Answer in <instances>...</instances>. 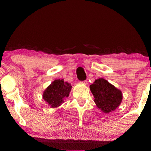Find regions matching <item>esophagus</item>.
I'll list each match as a JSON object with an SVG mask.
<instances>
[{
	"label": "esophagus",
	"mask_w": 151,
	"mask_h": 151,
	"mask_svg": "<svg viewBox=\"0 0 151 151\" xmlns=\"http://www.w3.org/2000/svg\"><path fill=\"white\" fill-rule=\"evenodd\" d=\"M80 84H84V85H86L87 84V81H80Z\"/></svg>",
	"instance_id": "esophagus-1"
}]
</instances>
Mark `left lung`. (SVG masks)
Masks as SVG:
<instances>
[{
    "label": "left lung",
    "mask_w": 151,
    "mask_h": 151,
    "mask_svg": "<svg viewBox=\"0 0 151 151\" xmlns=\"http://www.w3.org/2000/svg\"><path fill=\"white\" fill-rule=\"evenodd\" d=\"M89 87L96 106L104 113L113 111L121 104V91L103 78L96 79Z\"/></svg>",
    "instance_id": "1"
}]
</instances>
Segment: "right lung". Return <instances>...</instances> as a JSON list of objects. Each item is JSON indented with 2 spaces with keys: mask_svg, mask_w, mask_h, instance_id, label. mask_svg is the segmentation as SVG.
Wrapping results in <instances>:
<instances>
[{
  "mask_svg": "<svg viewBox=\"0 0 151 151\" xmlns=\"http://www.w3.org/2000/svg\"><path fill=\"white\" fill-rule=\"evenodd\" d=\"M72 89L71 84L63 79H56L47 87L43 92V99L51 108H56L64 103V99L68 97Z\"/></svg>",
  "mask_w": 151,
  "mask_h": 151,
  "instance_id": "obj_1",
  "label": "right lung"
}]
</instances>
